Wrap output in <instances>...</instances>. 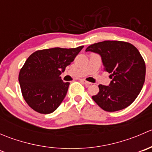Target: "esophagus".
Returning <instances> with one entry per match:
<instances>
[{
  "mask_svg": "<svg viewBox=\"0 0 152 152\" xmlns=\"http://www.w3.org/2000/svg\"><path fill=\"white\" fill-rule=\"evenodd\" d=\"M81 82H82V83L84 84V85H90V82H87V81H86L85 79H81Z\"/></svg>",
  "mask_w": 152,
  "mask_h": 152,
  "instance_id": "obj_1",
  "label": "esophagus"
}]
</instances>
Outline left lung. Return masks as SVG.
<instances>
[{
    "instance_id": "left-lung-1",
    "label": "left lung",
    "mask_w": 152,
    "mask_h": 152,
    "mask_svg": "<svg viewBox=\"0 0 152 152\" xmlns=\"http://www.w3.org/2000/svg\"><path fill=\"white\" fill-rule=\"evenodd\" d=\"M86 51L99 53L104 70L110 73V85H99V92L92 96L102 110H123L136 99L145 82V64L137 48L127 42L105 40L90 45Z\"/></svg>"
}]
</instances>
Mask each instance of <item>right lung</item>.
<instances>
[{
	"mask_svg": "<svg viewBox=\"0 0 152 152\" xmlns=\"http://www.w3.org/2000/svg\"><path fill=\"white\" fill-rule=\"evenodd\" d=\"M84 46L38 50L28 56L20 70L23 97L29 107L41 114L53 113L65 99L69 82L60 77Z\"/></svg>",
	"mask_w": 152,
	"mask_h": 152,
	"instance_id": "right-lung-1",
	"label": "right lung"
}]
</instances>
